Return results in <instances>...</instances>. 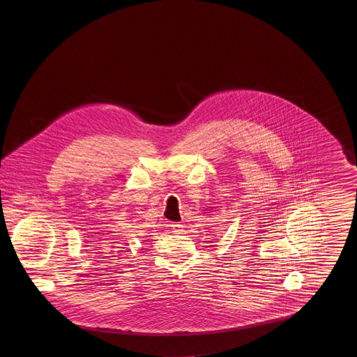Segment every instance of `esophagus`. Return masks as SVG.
<instances>
[{"label":"esophagus","instance_id":"1","mask_svg":"<svg viewBox=\"0 0 357 357\" xmlns=\"http://www.w3.org/2000/svg\"><path fill=\"white\" fill-rule=\"evenodd\" d=\"M171 227H172V231H174L175 234H180V232H182V229H183V226L180 225V223H172Z\"/></svg>","mask_w":357,"mask_h":357}]
</instances>
